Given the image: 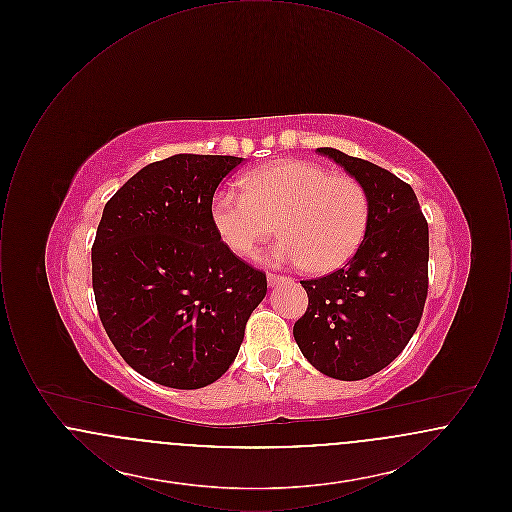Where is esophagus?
<instances>
[{
    "label": "esophagus",
    "mask_w": 512,
    "mask_h": 512,
    "mask_svg": "<svg viewBox=\"0 0 512 512\" xmlns=\"http://www.w3.org/2000/svg\"><path fill=\"white\" fill-rule=\"evenodd\" d=\"M268 286L270 288H274V286H278V284H282V282H288L290 278H286V276H280V274H268Z\"/></svg>",
    "instance_id": "esophagus-1"
}]
</instances>
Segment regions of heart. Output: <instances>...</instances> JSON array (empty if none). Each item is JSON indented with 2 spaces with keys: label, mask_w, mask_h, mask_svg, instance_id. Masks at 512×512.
<instances>
[{
  "label": "heart",
  "mask_w": 512,
  "mask_h": 512,
  "mask_svg": "<svg viewBox=\"0 0 512 512\" xmlns=\"http://www.w3.org/2000/svg\"><path fill=\"white\" fill-rule=\"evenodd\" d=\"M370 203L363 184L309 161H278L244 178V194L220 190L211 220L236 255L251 257L276 232L265 259L313 272L347 265L365 240Z\"/></svg>",
  "instance_id": "obj_1"
}]
</instances>
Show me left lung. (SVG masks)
<instances>
[{
    "label": "left lung",
    "instance_id": "1",
    "mask_svg": "<svg viewBox=\"0 0 512 512\" xmlns=\"http://www.w3.org/2000/svg\"><path fill=\"white\" fill-rule=\"evenodd\" d=\"M317 151L363 184L370 217L345 267L301 280L309 307L293 338L322 374L363 380L390 365L418 328L428 295V222L413 188L395 174L332 147Z\"/></svg>",
    "mask_w": 512,
    "mask_h": 512
}]
</instances>
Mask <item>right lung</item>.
Returning <instances> with one entry per match:
<instances>
[{
	"label": "right lung",
	"instance_id": "right-lung-1",
	"mask_svg": "<svg viewBox=\"0 0 512 512\" xmlns=\"http://www.w3.org/2000/svg\"><path fill=\"white\" fill-rule=\"evenodd\" d=\"M242 161L172 155L105 203L92 245L99 318L122 359L161 386L219 380L267 295V274L224 244L211 220L213 195Z\"/></svg>",
	"mask_w": 512,
	"mask_h": 512
}]
</instances>
